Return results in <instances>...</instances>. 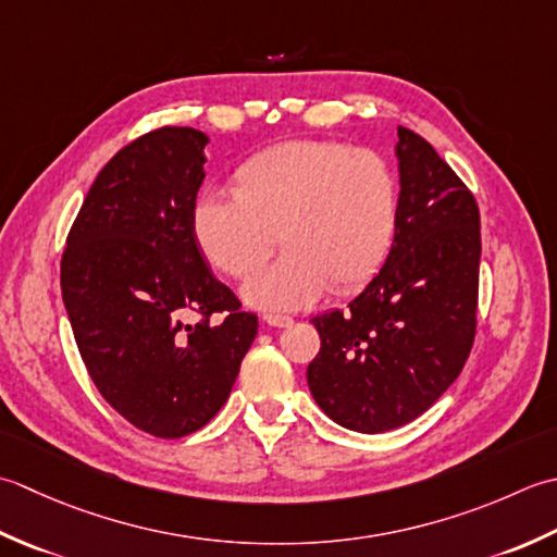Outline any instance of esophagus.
<instances>
[{"mask_svg": "<svg viewBox=\"0 0 557 557\" xmlns=\"http://www.w3.org/2000/svg\"><path fill=\"white\" fill-rule=\"evenodd\" d=\"M264 322L271 326H290L293 324V317L288 314H276V312H267L264 314Z\"/></svg>", "mask_w": 557, "mask_h": 557, "instance_id": "34e87169", "label": "esophagus"}]
</instances>
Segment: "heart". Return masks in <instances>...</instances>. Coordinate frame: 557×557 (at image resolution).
Wrapping results in <instances>:
<instances>
[{"label": "heart", "instance_id": "1", "mask_svg": "<svg viewBox=\"0 0 557 557\" xmlns=\"http://www.w3.org/2000/svg\"><path fill=\"white\" fill-rule=\"evenodd\" d=\"M233 197L203 195L191 233L221 274L247 278L281 237L278 262L247 281L259 308H302L324 290L356 293L387 262L399 187L387 158L329 139L283 141L233 173Z\"/></svg>", "mask_w": 557, "mask_h": 557}]
</instances>
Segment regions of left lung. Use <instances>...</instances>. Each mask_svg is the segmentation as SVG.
I'll list each match as a JSON object with an SVG mask.
<instances>
[{
  "mask_svg": "<svg viewBox=\"0 0 557 557\" xmlns=\"http://www.w3.org/2000/svg\"><path fill=\"white\" fill-rule=\"evenodd\" d=\"M399 223L380 274L348 310L314 317L322 338L308 384L356 433L428 411L459 377L475 338L481 213L471 189L421 134L399 127Z\"/></svg>",
  "mask_w": 557,
  "mask_h": 557,
  "instance_id": "left-lung-1",
  "label": "left lung"
}]
</instances>
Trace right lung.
Listing matches in <instances>:
<instances>
[{"label":"right lung","mask_w":557,"mask_h":557,"mask_svg":"<svg viewBox=\"0 0 557 557\" xmlns=\"http://www.w3.org/2000/svg\"><path fill=\"white\" fill-rule=\"evenodd\" d=\"M207 134L158 127L100 170L66 235L62 298L96 389L175 440L228 401L257 314L211 274L191 233Z\"/></svg>","instance_id":"obj_1"}]
</instances>
